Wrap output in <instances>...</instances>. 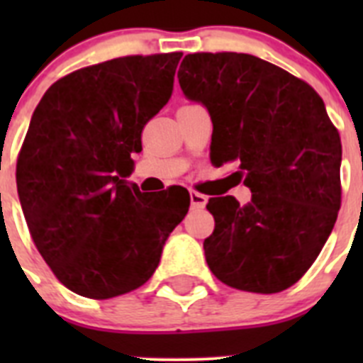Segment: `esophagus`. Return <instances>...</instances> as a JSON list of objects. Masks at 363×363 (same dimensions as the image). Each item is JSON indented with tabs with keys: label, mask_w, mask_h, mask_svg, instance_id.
<instances>
[{
	"label": "esophagus",
	"mask_w": 363,
	"mask_h": 363,
	"mask_svg": "<svg viewBox=\"0 0 363 363\" xmlns=\"http://www.w3.org/2000/svg\"><path fill=\"white\" fill-rule=\"evenodd\" d=\"M189 196H191V205L194 207V209H203L205 203H207V196L201 194V192L191 191L189 192Z\"/></svg>",
	"instance_id": "34e87169"
}]
</instances>
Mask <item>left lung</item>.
Instances as JSON below:
<instances>
[{
    "label": "left lung",
    "instance_id": "8db88e82",
    "mask_svg": "<svg viewBox=\"0 0 363 363\" xmlns=\"http://www.w3.org/2000/svg\"><path fill=\"white\" fill-rule=\"evenodd\" d=\"M178 82L185 98L209 112L211 163H236L230 176L252 192L245 205L233 196L209 200L207 265L234 289H287L320 255L340 209L342 143L323 99L251 54H189Z\"/></svg>",
    "mask_w": 363,
    "mask_h": 363
}]
</instances>
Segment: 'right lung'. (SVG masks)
I'll return each instance as SVG.
<instances>
[{"label":"right lung","mask_w":363,"mask_h":363,"mask_svg":"<svg viewBox=\"0 0 363 363\" xmlns=\"http://www.w3.org/2000/svg\"><path fill=\"white\" fill-rule=\"evenodd\" d=\"M182 52L127 56L57 79L32 114L16 182L38 251L79 296L130 293L156 271L187 189L129 184L142 130L171 99Z\"/></svg>","instance_id":"right-lung-1"}]
</instances>
